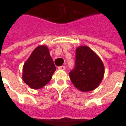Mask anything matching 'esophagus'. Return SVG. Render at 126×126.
Wrapping results in <instances>:
<instances>
[{
    "mask_svg": "<svg viewBox=\"0 0 126 126\" xmlns=\"http://www.w3.org/2000/svg\"><path fill=\"white\" fill-rule=\"evenodd\" d=\"M59 69H61V70H65V65H62V66H60V67H58Z\"/></svg>",
    "mask_w": 126,
    "mask_h": 126,
    "instance_id": "obj_1",
    "label": "esophagus"
}]
</instances>
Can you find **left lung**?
I'll return each mask as SVG.
<instances>
[{
	"instance_id": "8db88e82",
	"label": "left lung",
	"mask_w": 126,
	"mask_h": 126,
	"mask_svg": "<svg viewBox=\"0 0 126 126\" xmlns=\"http://www.w3.org/2000/svg\"><path fill=\"white\" fill-rule=\"evenodd\" d=\"M105 67L102 60L87 46L76 50V65L69 72L74 86L82 92L94 90L103 80Z\"/></svg>"
}]
</instances>
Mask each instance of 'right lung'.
Returning a JSON list of instances; mask_svg holds the SVG:
<instances>
[{"instance_id":"obj_1","label":"right lung","mask_w":126,"mask_h":126,"mask_svg":"<svg viewBox=\"0 0 126 126\" xmlns=\"http://www.w3.org/2000/svg\"><path fill=\"white\" fill-rule=\"evenodd\" d=\"M56 71L54 62L45 45L36 47L23 66V82L32 89L44 87Z\"/></svg>"}]
</instances>
